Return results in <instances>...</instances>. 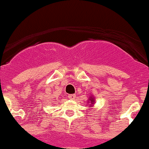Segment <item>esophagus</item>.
Instances as JSON below:
<instances>
[{"mask_svg": "<svg viewBox=\"0 0 149 149\" xmlns=\"http://www.w3.org/2000/svg\"><path fill=\"white\" fill-rule=\"evenodd\" d=\"M75 97H76L75 95H68V98H69V99L73 100V99H74Z\"/></svg>", "mask_w": 149, "mask_h": 149, "instance_id": "obj_1", "label": "esophagus"}]
</instances>
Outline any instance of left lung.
<instances>
[{
    "instance_id": "8db88e82",
    "label": "left lung",
    "mask_w": 149,
    "mask_h": 149,
    "mask_svg": "<svg viewBox=\"0 0 149 149\" xmlns=\"http://www.w3.org/2000/svg\"><path fill=\"white\" fill-rule=\"evenodd\" d=\"M89 101L88 102V103H91V104H94V102H95V100H94V97H89ZM89 106L91 107V105H89Z\"/></svg>"
}]
</instances>
